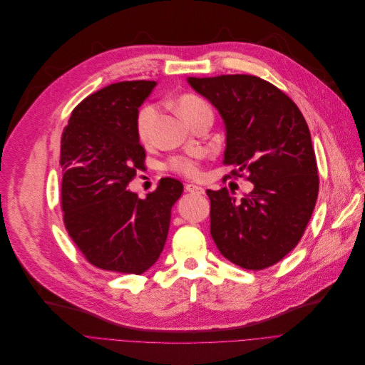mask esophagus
I'll use <instances>...</instances> for the list:
<instances>
[{"label":"esophagus","mask_w":365,"mask_h":365,"mask_svg":"<svg viewBox=\"0 0 365 365\" xmlns=\"http://www.w3.org/2000/svg\"><path fill=\"white\" fill-rule=\"evenodd\" d=\"M185 192L193 193V195H203L205 190L196 184H185Z\"/></svg>","instance_id":"esophagus-1"}]
</instances>
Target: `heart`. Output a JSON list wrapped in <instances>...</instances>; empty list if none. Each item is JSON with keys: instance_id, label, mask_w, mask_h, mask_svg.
<instances>
[{"instance_id": "heart-1", "label": "heart", "mask_w": 365, "mask_h": 365, "mask_svg": "<svg viewBox=\"0 0 365 365\" xmlns=\"http://www.w3.org/2000/svg\"><path fill=\"white\" fill-rule=\"evenodd\" d=\"M210 106L207 103L196 96V95H182L177 101V110L181 114V117L192 123L195 117L203 111L207 110ZM155 114H158V108L154 106H145L140 110L136 117V133L140 136L141 141H147L150 138L151 126L154 123ZM202 159V153L200 151H193L190 155H178V158H173L168 162V168L173 172L181 173V175L185 177H199L200 169H199V160Z\"/></svg>"}]
</instances>
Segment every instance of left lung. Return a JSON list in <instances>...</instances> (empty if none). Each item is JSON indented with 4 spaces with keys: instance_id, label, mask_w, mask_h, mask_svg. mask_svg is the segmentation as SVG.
<instances>
[{
    "instance_id": "left-lung-1",
    "label": "left lung",
    "mask_w": 365,
    "mask_h": 365,
    "mask_svg": "<svg viewBox=\"0 0 365 365\" xmlns=\"http://www.w3.org/2000/svg\"><path fill=\"white\" fill-rule=\"evenodd\" d=\"M225 129L224 163L254 184L240 202L227 188L206 190L211 235L236 266L262 270L296 248L314 212L319 178L310 132L299 107L255 76L188 77Z\"/></svg>"
}]
</instances>
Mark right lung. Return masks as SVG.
Instances as JSON below:
<instances>
[{"label": "right lung", "mask_w": 365, "mask_h": 365, "mask_svg": "<svg viewBox=\"0 0 365 365\" xmlns=\"http://www.w3.org/2000/svg\"><path fill=\"white\" fill-rule=\"evenodd\" d=\"M155 81L107 86L74 108L61 140L62 211L68 235L93 266L143 274L158 262L182 184L162 178L140 199L128 190L145 150L136 117Z\"/></svg>", "instance_id": "1"}]
</instances>
